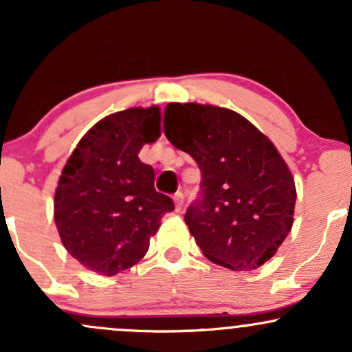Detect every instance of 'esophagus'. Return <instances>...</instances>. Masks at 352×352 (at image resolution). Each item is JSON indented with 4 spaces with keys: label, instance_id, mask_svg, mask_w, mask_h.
<instances>
[{
    "label": "esophagus",
    "instance_id": "1",
    "mask_svg": "<svg viewBox=\"0 0 352 352\" xmlns=\"http://www.w3.org/2000/svg\"><path fill=\"white\" fill-rule=\"evenodd\" d=\"M173 201H175L177 212H182V208H184V193L177 192L175 195H173Z\"/></svg>",
    "mask_w": 352,
    "mask_h": 352
}]
</instances>
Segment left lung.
Here are the masks:
<instances>
[{
	"mask_svg": "<svg viewBox=\"0 0 352 352\" xmlns=\"http://www.w3.org/2000/svg\"><path fill=\"white\" fill-rule=\"evenodd\" d=\"M164 132L201 172L199 199L185 223L213 263L233 272L260 268L293 227L296 187L272 140L235 111L170 102Z\"/></svg>",
	"mask_w": 352,
	"mask_h": 352,
	"instance_id": "obj_1",
	"label": "left lung"
}]
</instances>
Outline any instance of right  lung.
Instances as JSON below:
<instances>
[{"label":"right lung","instance_id":"add662e5","mask_svg":"<svg viewBox=\"0 0 352 352\" xmlns=\"http://www.w3.org/2000/svg\"><path fill=\"white\" fill-rule=\"evenodd\" d=\"M160 137V109L132 107L104 117L84 134L60 172L54 221L64 248L87 270L114 276L145 256L170 197L153 187L140 162Z\"/></svg>","mask_w":352,"mask_h":352}]
</instances>
